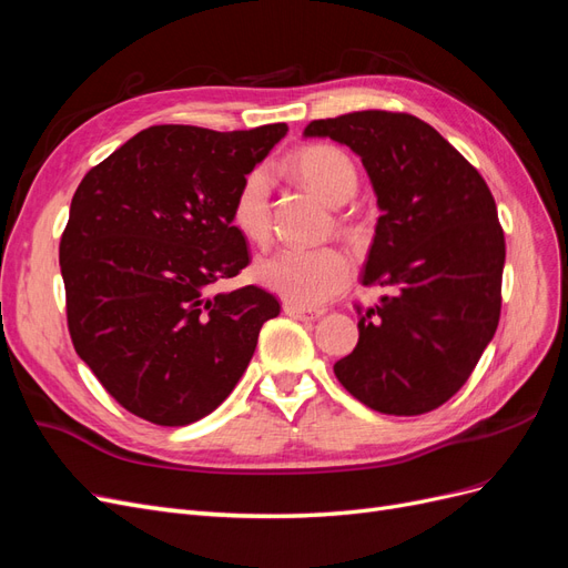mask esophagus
Masks as SVG:
<instances>
[{
  "instance_id": "1",
  "label": "esophagus",
  "mask_w": 568,
  "mask_h": 568,
  "mask_svg": "<svg viewBox=\"0 0 568 568\" xmlns=\"http://www.w3.org/2000/svg\"><path fill=\"white\" fill-rule=\"evenodd\" d=\"M284 313L288 317L305 320V322H315L324 315V311H320V307H303V305H296V303H284Z\"/></svg>"
}]
</instances>
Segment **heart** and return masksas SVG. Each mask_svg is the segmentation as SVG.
Listing matches in <instances>:
<instances>
[{
	"label": "heart",
	"instance_id": "obj_1",
	"mask_svg": "<svg viewBox=\"0 0 568 568\" xmlns=\"http://www.w3.org/2000/svg\"><path fill=\"white\" fill-rule=\"evenodd\" d=\"M294 175L324 203H346L357 186L353 161L336 146L313 144L291 159ZM270 170L253 168L236 189L232 201V225L248 242L261 244L270 232ZM255 280L288 303L313 307L332 298L348 284L351 263L334 246L322 248H280L257 261Z\"/></svg>",
	"mask_w": 568,
	"mask_h": 568
}]
</instances>
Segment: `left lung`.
Masks as SVG:
<instances>
[{"instance_id": "8db88e82", "label": "left lung", "mask_w": 568, "mask_h": 568, "mask_svg": "<svg viewBox=\"0 0 568 568\" xmlns=\"http://www.w3.org/2000/svg\"><path fill=\"white\" fill-rule=\"evenodd\" d=\"M363 161L379 220L363 284L390 288L359 311V338L334 365L353 398L384 415L432 412L469 379L500 320L505 234L486 180L409 113L313 120Z\"/></svg>"}]
</instances>
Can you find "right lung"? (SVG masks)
<instances>
[{
  "mask_svg": "<svg viewBox=\"0 0 568 568\" xmlns=\"http://www.w3.org/2000/svg\"><path fill=\"white\" fill-rule=\"evenodd\" d=\"M286 132L153 125L80 182L59 248L68 329L132 415L161 426L211 415L280 315L261 286L213 284L248 265L232 201Z\"/></svg>",
  "mask_w": 568,
  "mask_h": 568,
  "instance_id": "right-lung-1",
  "label": "right lung"
}]
</instances>
